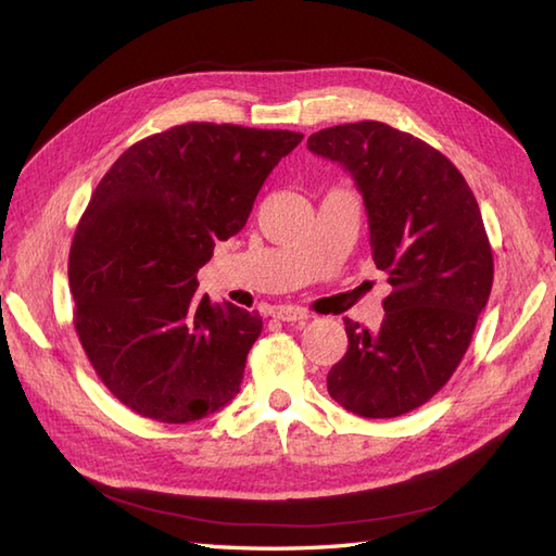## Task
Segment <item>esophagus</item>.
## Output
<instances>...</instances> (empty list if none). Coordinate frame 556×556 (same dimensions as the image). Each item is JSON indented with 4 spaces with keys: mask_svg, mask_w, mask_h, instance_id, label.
<instances>
[{
    "mask_svg": "<svg viewBox=\"0 0 556 556\" xmlns=\"http://www.w3.org/2000/svg\"><path fill=\"white\" fill-rule=\"evenodd\" d=\"M275 317L281 319V321H298V324H305L309 319V312L303 309V307H295V305H283V307H277Z\"/></svg>",
    "mask_w": 556,
    "mask_h": 556,
    "instance_id": "obj_1",
    "label": "esophagus"
}]
</instances>
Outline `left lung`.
Here are the masks:
<instances>
[{"mask_svg": "<svg viewBox=\"0 0 556 556\" xmlns=\"http://www.w3.org/2000/svg\"><path fill=\"white\" fill-rule=\"evenodd\" d=\"M307 148L354 178L374 263L392 287L378 331L345 319L348 352L326 386L362 418L404 416L446 386L489 303L493 253L479 204L444 154L382 122L331 126Z\"/></svg>", "mask_w": 556, "mask_h": 556, "instance_id": "1", "label": "left lung"}]
</instances>
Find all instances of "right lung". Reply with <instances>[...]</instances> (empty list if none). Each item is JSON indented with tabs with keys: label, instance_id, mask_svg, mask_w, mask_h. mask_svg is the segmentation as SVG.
Returning <instances> with one entry per match:
<instances>
[{
	"label": "right lung",
	"instance_id": "1",
	"mask_svg": "<svg viewBox=\"0 0 556 556\" xmlns=\"http://www.w3.org/2000/svg\"><path fill=\"white\" fill-rule=\"evenodd\" d=\"M303 134L190 122L110 166L70 247L75 329L103 386L142 418L192 422L232 402L258 312L213 305L197 273L247 225Z\"/></svg>",
	"mask_w": 556,
	"mask_h": 556
}]
</instances>
